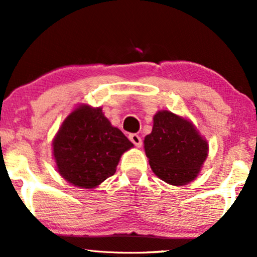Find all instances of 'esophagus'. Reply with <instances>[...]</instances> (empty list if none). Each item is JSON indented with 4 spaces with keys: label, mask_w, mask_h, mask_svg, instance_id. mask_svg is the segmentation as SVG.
<instances>
[{
    "label": "esophagus",
    "mask_w": 257,
    "mask_h": 257,
    "mask_svg": "<svg viewBox=\"0 0 257 257\" xmlns=\"http://www.w3.org/2000/svg\"><path fill=\"white\" fill-rule=\"evenodd\" d=\"M128 139H130V141H131L132 143H134L137 148H141V147H142V138L139 137L138 135H136V134L130 135V136H128Z\"/></svg>",
    "instance_id": "esophagus-1"
}]
</instances>
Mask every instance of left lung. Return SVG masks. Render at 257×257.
<instances>
[{
  "label": "left lung",
  "instance_id": "obj_1",
  "mask_svg": "<svg viewBox=\"0 0 257 257\" xmlns=\"http://www.w3.org/2000/svg\"><path fill=\"white\" fill-rule=\"evenodd\" d=\"M144 149L156 176L174 186L193 181L208 155L207 141L195 126L170 110L155 114L153 131L144 139Z\"/></svg>",
  "mask_w": 257,
  "mask_h": 257
}]
</instances>
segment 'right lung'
I'll return each instance as SVG.
<instances>
[{"label": "right lung", "mask_w": 257, "mask_h": 257, "mask_svg": "<svg viewBox=\"0 0 257 257\" xmlns=\"http://www.w3.org/2000/svg\"><path fill=\"white\" fill-rule=\"evenodd\" d=\"M52 147L63 179L90 189L114 175L121 155L134 144L112 126L101 107L81 104L63 121Z\"/></svg>", "instance_id": "obj_1"}]
</instances>
